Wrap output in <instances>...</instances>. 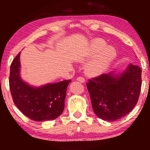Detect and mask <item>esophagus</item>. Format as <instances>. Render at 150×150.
I'll return each instance as SVG.
<instances>
[{"instance_id":"34e87169","label":"esophagus","mask_w":150,"mask_h":150,"mask_svg":"<svg viewBox=\"0 0 150 150\" xmlns=\"http://www.w3.org/2000/svg\"><path fill=\"white\" fill-rule=\"evenodd\" d=\"M77 81H79V82H81V83H84V82H85V78H84V77H78L77 78Z\"/></svg>"}]
</instances>
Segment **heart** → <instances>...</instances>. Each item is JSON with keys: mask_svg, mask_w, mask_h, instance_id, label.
Here are the masks:
<instances>
[{"mask_svg": "<svg viewBox=\"0 0 150 150\" xmlns=\"http://www.w3.org/2000/svg\"><path fill=\"white\" fill-rule=\"evenodd\" d=\"M117 51L111 45L101 38H96L89 42L87 49L78 58L84 62L93 57L87 63L85 70L89 75L97 77L106 73L116 59Z\"/></svg>", "mask_w": 150, "mask_h": 150, "instance_id": "b5f03b06", "label": "heart"}]
</instances>
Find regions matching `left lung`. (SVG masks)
Masks as SVG:
<instances>
[{
	"instance_id": "1",
	"label": "left lung",
	"mask_w": 150,
	"mask_h": 150,
	"mask_svg": "<svg viewBox=\"0 0 150 150\" xmlns=\"http://www.w3.org/2000/svg\"><path fill=\"white\" fill-rule=\"evenodd\" d=\"M141 73L140 67L130 64L122 72L113 71L89 80L87 87L95 114L114 121L130 113L140 96Z\"/></svg>"
}]
</instances>
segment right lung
I'll list each match as a JSON object with an SVG mask.
<instances>
[{
	"instance_id": "add662e5",
	"label": "right lung",
	"mask_w": 150,
	"mask_h": 150,
	"mask_svg": "<svg viewBox=\"0 0 150 150\" xmlns=\"http://www.w3.org/2000/svg\"><path fill=\"white\" fill-rule=\"evenodd\" d=\"M20 53L10 65V89L13 101L25 116L34 121L58 118L63 113L68 84L71 80L34 87L20 76Z\"/></svg>"
}]
</instances>
